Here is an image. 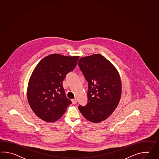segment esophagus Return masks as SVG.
Returning <instances> with one entry per match:
<instances>
[{"instance_id":"obj_1","label":"esophagus","mask_w":159,"mask_h":159,"mask_svg":"<svg viewBox=\"0 0 159 159\" xmlns=\"http://www.w3.org/2000/svg\"><path fill=\"white\" fill-rule=\"evenodd\" d=\"M72 102L73 104H76L77 103V100L76 99H74V100H72Z\"/></svg>"}]
</instances>
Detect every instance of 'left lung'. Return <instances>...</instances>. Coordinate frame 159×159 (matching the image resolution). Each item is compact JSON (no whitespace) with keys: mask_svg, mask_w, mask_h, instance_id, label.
<instances>
[{"mask_svg":"<svg viewBox=\"0 0 159 159\" xmlns=\"http://www.w3.org/2000/svg\"><path fill=\"white\" fill-rule=\"evenodd\" d=\"M78 66L88 84V103L79 109L89 121L99 123L113 113L120 102L122 87L113 65L100 54L81 58Z\"/></svg>","mask_w":159,"mask_h":159,"instance_id":"8db88e82","label":"left lung"}]
</instances>
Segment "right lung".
<instances>
[{
    "mask_svg": "<svg viewBox=\"0 0 159 159\" xmlns=\"http://www.w3.org/2000/svg\"><path fill=\"white\" fill-rule=\"evenodd\" d=\"M79 58L54 54L36 66L29 79L27 98L33 112L41 120H57L72 104L62 83L66 75L75 68Z\"/></svg>",
    "mask_w": 159,
    "mask_h": 159,
    "instance_id": "1",
    "label": "right lung"
}]
</instances>
